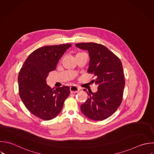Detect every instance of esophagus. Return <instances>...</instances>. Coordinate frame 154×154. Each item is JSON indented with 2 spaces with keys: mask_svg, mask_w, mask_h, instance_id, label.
I'll use <instances>...</instances> for the list:
<instances>
[{
  "mask_svg": "<svg viewBox=\"0 0 154 154\" xmlns=\"http://www.w3.org/2000/svg\"><path fill=\"white\" fill-rule=\"evenodd\" d=\"M79 90V88L78 87H76V85H72L70 88V91L71 93H77Z\"/></svg>",
  "mask_w": 154,
  "mask_h": 154,
  "instance_id": "34e87169",
  "label": "esophagus"
}]
</instances>
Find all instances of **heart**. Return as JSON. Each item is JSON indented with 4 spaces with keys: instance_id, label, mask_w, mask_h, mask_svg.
<instances>
[{
    "instance_id": "1",
    "label": "heart",
    "mask_w": 154,
    "mask_h": 154,
    "mask_svg": "<svg viewBox=\"0 0 154 154\" xmlns=\"http://www.w3.org/2000/svg\"><path fill=\"white\" fill-rule=\"evenodd\" d=\"M82 54H85V53H82V52H80V53H78L76 55V56H77V55H82Z\"/></svg>"
}]
</instances>
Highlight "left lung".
I'll return each mask as SVG.
<instances>
[{
  "mask_svg": "<svg viewBox=\"0 0 154 154\" xmlns=\"http://www.w3.org/2000/svg\"><path fill=\"white\" fill-rule=\"evenodd\" d=\"M76 46L88 51L87 72L96 77L92 81L97 85L96 93L87 91L88 97L81 105V111L91 120H105L116 111L122 102L125 81L122 62L102 45L81 43Z\"/></svg>",
  "mask_w": 154,
  "mask_h": 154,
  "instance_id": "left-lung-1",
  "label": "left lung"
}]
</instances>
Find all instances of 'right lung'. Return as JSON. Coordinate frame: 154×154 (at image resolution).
<instances>
[{
	"label": "right lung",
	"instance_id": "obj_1",
	"mask_svg": "<svg viewBox=\"0 0 154 154\" xmlns=\"http://www.w3.org/2000/svg\"><path fill=\"white\" fill-rule=\"evenodd\" d=\"M71 44L46 46L32 52L24 62L18 76L19 92L26 108L34 116L49 120L61 111L70 94L68 86L52 88L46 83L49 72Z\"/></svg>",
	"mask_w": 154,
	"mask_h": 154
}]
</instances>
